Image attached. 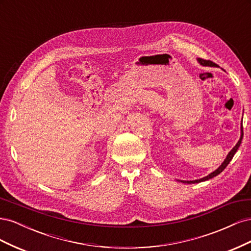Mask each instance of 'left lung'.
Instances as JSON below:
<instances>
[{
	"mask_svg": "<svg viewBox=\"0 0 251 251\" xmlns=\"http://www.w3.org/2000/svg\"><path fill=\"white\" fill-rule=\"evenodd\" d=\"M198 62H199L200 65H202V66H204V67H211V66L215 65V64H212L211 62H209V60H205V59H202V58H198ZM242 139H243V126H242V124H241V136H240L239 141H238L237 144H235V146L232 148V150L229 151L228 155L226 156L225 160L222 162V164L220 165L216 171H214L212 173H210L209 175H207V176H205V177H203V178H201V179L191 180V181H183V180H178V181L182 182V183H188V184H191V183H199V182L206 181V180H209V179H211V178H214V177L218 176V175H219L220 173H221V172H223L224 169L226 168V166L228 165V163L231 161L232 157L234 156L235 153H237V151H238V149H239V147H240V144H241V142H242Z\"/></svg>",
	"mask_w": 251,
	"mask_h": 251,
	"instance_id": "obj_1",
	"label": "left lung"
}]
</instances>
